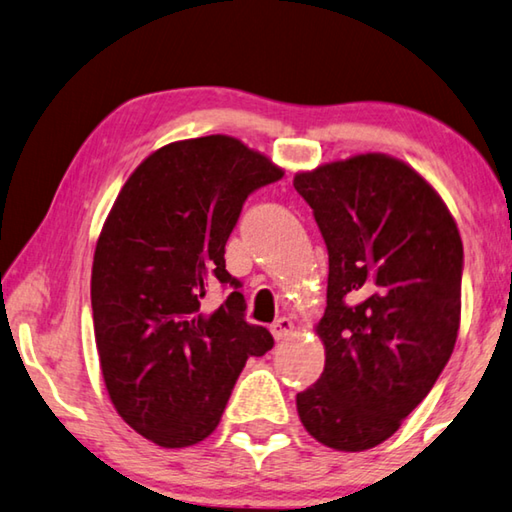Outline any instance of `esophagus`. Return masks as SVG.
Segmentation results:
<instances>
[{"label": "esophagus", "instance_id": "1", "mask_svg": "<svg viewBox=\"0 0 512 512\" xmlns=\"http://www.w3.org/2000/svg\"><path fill=\"white\" fill-rule=\"evenodd\" d=\"M271 331H273V338L280 342V340H288L295 333V327H293V322L288 320V318H280V320H275L273 324H271Z\"/></svg>", "mask_w": 512, "mask_h": 512}]
</instances>
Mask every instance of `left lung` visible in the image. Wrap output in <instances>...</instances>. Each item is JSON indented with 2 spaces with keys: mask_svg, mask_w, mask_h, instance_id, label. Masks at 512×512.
<instances>
[{
  "mask_svg": "<svg viewBox=\"0 0 512 512\" xmlns=\"http://www.w3.org/2000/svg\"><path fill=\"white\" fill-rule=\"evenodd\" d=\"M329 253L318 322L324 371L297 394L315 441L362 452L430 394L461 322L463 244L448 206L410 165L358 154L300 172Z\"/></svg>",
  "mask_w": 512,
  "mask_h": 512,
  "instance_id": "8db88e82",
  "label": "left lung"
}]
</instances>
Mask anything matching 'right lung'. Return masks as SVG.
<instances>
[{"label": "right lung", "mask_w": 512, "mask_h": 512, "mask_svg": "<svg viewBox=\"0 0 512 512\" xmlns=\"http://www.w3.org/2000/svg\"><path fill=\"white\" fill-rule=\"evenodd\" d=\"M282 176L232 136L176 141L136 167L102 226L91 268L102 378L123 421L161 448L215 432L246 360L273 349L246 322L224 253L248 194ZM212 281L233 291L203 314Z\"/></svg>", "instance_id": "obj_1"}]
</instances>
